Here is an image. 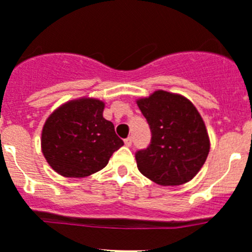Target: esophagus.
I'll return each instance as SVG.
<instances>
[{"mask_svg": "<svg viewBox=\"0 0 252 252\" xmlns=\"http://www.w3.org/2000/svg\"><path fill=\"white\" fill-rule=\"evenodd\" d=\"M124 143H126V146H128V147H129V146L132 145V137H128V138L124 139Z\"/></svg>", "mask_w": 252, "mask_h": 252, "instance_id": "obj_1", "label": "esophagus"}]
</instances>
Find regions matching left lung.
<instances>
[{"label":"left lung","instance_id":"8db88e82","mask_svg":"<svg viewBox=\"0 0 252 252\" xmlns=\"http://www.w3.org/2000/svg\"><path fill=\"white\" fill-rule=\"evenodd\" d=\"M151 129V143L136 152L138 170L160 186L191 181L210 151L208 130L191 101L177 94L155 91L137 100Z\"/></svg>","mask_w":252,"mask_h":252}]
</instances>
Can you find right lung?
<instances>
[{
  "label": "right lung",
  "mask_w": 252,
  "mask_h": 252,
  "mask_svg": "<svg viewBox=\"0 0 252 252\" xmlns=\"http://www.w3.org/2000/svg\"><path fill=\"white\" fill-rule=\"evenodd\" d=\"M105 103L82 97L55 110L44 123L41 146L55 172L66 178H83L107 165L124 142L114 124L103 118Z\"/></svg>",
  "instance_id": "1"
}]
</instances>
